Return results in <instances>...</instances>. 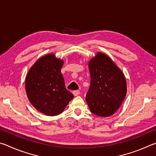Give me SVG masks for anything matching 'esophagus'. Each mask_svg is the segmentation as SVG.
Instances as JSON below:
<instances>
[{"mask_svg": "<svg viewBox=\"0 0 156 156\" xmlns=\"http://www.w3.org/2000/svg\"><path fill=\"white\" fill-rule=\"evenodd\" d=\"M80 91H79V90H76V91H73V94L75 96H78V95H80Z\"/></svg>", "mask_w": 156, "mask_h": 156, "instance_id": "1", "label": "esophagus"}]
</instances>
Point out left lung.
Wrapping results in <instances>:
<instances>
[{"label": "left lung", "instance_id": "left-lung-1", "mask_svg": "<svg viewBox=\"0 0 156 156\" xmlns=\"http://www.w3.org/2000/svg\"><path fill=\"white\" fill-rule=\"evenodd\" d=\"M88 65L91 83L86 101L91 112L100 117L112 115L125 98V76L113 60L101 52L97 53Z\"/></svg>", "mask_w": 156, "mask_h": 156}]
</instances>
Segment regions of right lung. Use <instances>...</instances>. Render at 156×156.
<instances>
[{"mask_svg":"<svg viewBox=\"0 0 156 156\" xmlns=\"http://www.w3.org/2000/svg\"><path fill=\"white\" fill-rule=\"evenodd\" d=\"M62 60L54 54L39 58L25 78V89L31 104L42 113L54 116L65 110L73 95L65 88L60 70Z\"/></svg>","mask_w":156,"mask_h":156,"instance_id":"right-lung-1","label":"right lung"}]
</instances>
